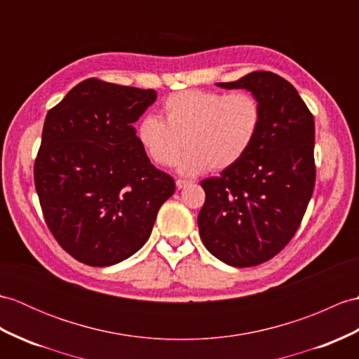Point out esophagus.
<instances>
[{
  "label": "esophagus",
  "mask_w": 359,
  "mask_h": 359,
  "mask_svg": "<svg viewBox=\"0 0 359 359\" xmlns=\"http://www.w3.org/2000/svg\"><path fill=\"white\" fill-rule=\"evenodd\" d=\"M191 182H188V180H182V179H179V180H176V187H177V189H183L185 187H188Z\"/></svg>",
  "instance_id": "1"
}]
</instances>
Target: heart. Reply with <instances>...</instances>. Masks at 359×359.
Returning <instances> with one entry per match:
<instances>
[{
	"label": "heart",
	"instance_id": "heart-1",
	"mask_svg": "<svg viewBox=\"0 0 359 359\" xmlns=\"http://www.w3.org/2000/svg\"><path fill=\"white\" fill-rule=\"evenodd\" d=\"M262 105L251 93L183 90L165 99L161 119L147 116L137 139L149 159L162 166L176 163L185 176L210 168L224 170L243 157L258 135Z\"/></svg>",
	"mask_w": 359,
	"mask_h": 359
}]
</instances>
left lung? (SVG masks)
Masks as SVG:
<instances>
[{"mask_svg": "<svg viewBox=\"0 0 359 359\" xmlns=\"http://www.w3.org/2000/svg\"><path fill=\"white\" fill-rule=\"evenodd\" d=\"M217 86L251 91L262 105V123L236 165L200 182L206 200L197 223L214 257L249 268L277 255L303 220L315 187V122L295 87L272 72Z\"/></svg>", "mask_w": 359, "mask_h": 359, "instance_id": "obj_1", "label": "left lung"}]
</instances>
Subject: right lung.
Wrapping results in <instances>:
<instances>
[{
  "mask_svg": "<svg viewBox=\"0 0 359 359\" xmlns=\"http://www.w3.org/2000/svg\"><path fill=\"white\" fill-rule=\"evenodd\" d=\"M156 97L90 78L46 116L35 188L50 232L81 263L102 268L136 254L176 191L133 127Z\"/></svg>",
  "mask_w": 359,
  "mask_h": 359,
  "instance_id": "obj_1",
  "label": "right lung"
}]
</instances>
